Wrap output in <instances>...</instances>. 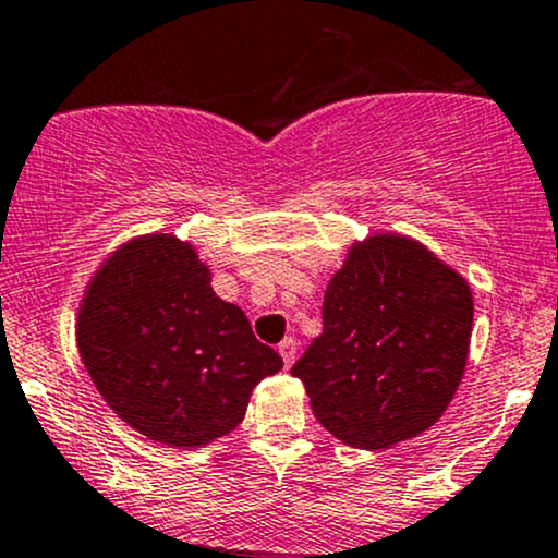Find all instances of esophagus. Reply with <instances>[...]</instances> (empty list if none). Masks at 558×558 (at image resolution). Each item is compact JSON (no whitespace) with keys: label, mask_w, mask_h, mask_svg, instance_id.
<instances>
[{"label":"esophagus","mask_w":558,"mask_h":558,"mask_svg":"<svg viewBox=\"0 0 558 558\" xmlns=\"http://www.w3.org/2000/svg\"><path fill=\"white\" fill-rule=\"evenodd\" d=\"M278 353H280V357H283L286 368L294 366V361H296V339L294 337L283 339V342L278 344Z\"/></svg>","instance_id":"esophagus-1"}]
</instances>
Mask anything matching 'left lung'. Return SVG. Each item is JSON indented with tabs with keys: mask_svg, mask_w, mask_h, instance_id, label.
I'll return each mask as SVG.
<instances>
[{
	"mask_svg": "<svg viewBox=\"0 0 558 558\" xmlns=\"http://www.w3.org/2000/svg\"><path fill=\"white\" fill-rule=\"evenodd\" d=\"M471 331V283L417 238L372 232L328 280L324 333L291 374L333 438L390 449L447 412Z\"/></svg>",
	"mask_w": 558,
	"mask_h": 558,
	"instance_id": "1",
	"label": "left lung"
}]
</instances>
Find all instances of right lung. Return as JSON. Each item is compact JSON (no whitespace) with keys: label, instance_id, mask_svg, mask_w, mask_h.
Listing matches in <instances>:
<instances>
[{"label":"right lung","instance_id":"1","mask_svg":"<svg viewBox=\"0 0 558 558\" xmlns=\"http://www.w3.org/2000/svg\"><path fill=\"white\" fill-rule=\"evenodd\" d=\"M74 333L111 412L166 447H208L232 433L259 379L283 368L243 310L216 296L195 245L173 232L109 251L82 291Z\"/></svg>","mask_w":558,"mask_h":558}]
</instances>
